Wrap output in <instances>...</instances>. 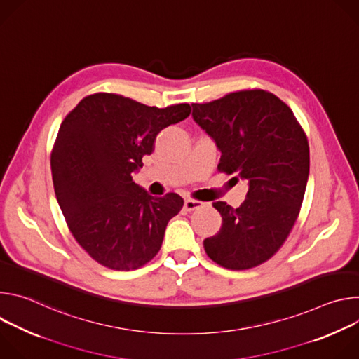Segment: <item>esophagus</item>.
Segmentation results:
<instances>
[{
  "instance_id": "esophagus-1",
  "label": "esophagus",
  "mask_w": 359,
  "mask_h": 359,
  "mask_svg": "<svg viewBox=\"0 0 359 359\" xmlns=\"http://www.w3.org/2000/svg\"><path fill=\"white\" fill-rule=\"evenodd\" d=\"M203 206V203L198 201V200H194V198H186L184 200V210L187 212H193V210H197Z\"/></svg>"
}]
</instances>
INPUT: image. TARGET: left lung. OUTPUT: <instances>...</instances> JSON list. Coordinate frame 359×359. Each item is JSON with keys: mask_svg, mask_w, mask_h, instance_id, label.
<instances>
[{"mask_svg": "<svg viewBox=\"0 0 359 359\" xmlns=\"http://www.w3.org/2000/svg\"><path fill=\"white\" fill-rule=\"evenodd\" d=\"M191 107L194 122L222 151L219 172L248 183L240 208L213 203L223 223L203 241L204 250L229 270L257 267L280 250L299 215L310 173L309 139L290 107L263 89Z\"/></svg>", "mask_w": 359, "mask_h": 359, "instance_id": "obj_1", "label": "left lung"}]
</instances>
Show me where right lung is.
Here are the masks:
<instances>
[{
  "mask_svg": "<svg viewBox=\"0 0 359 359\" xmlns=\"http://www.w3.org/2000/svg\"><path fill=\"white\" fill-rule=\"evenodd\" d=\"M190 112L189 104L156 108L99 92L85 96L61 123L50 153L57 200L69 231L99 264L129 271L159 252L183 198L153 197L132 173L155 149L158 133Z\"/></svg>",
  "mask_w": 359,
  "mask_h": 359,
  "instance_id": "obj_1",
  "label": "right lung"
}]
</instances>
